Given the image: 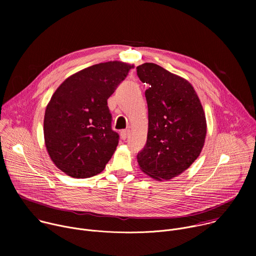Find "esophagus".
Here are the masks:
<instances>
[{
  "mask_svg": "<svg viewBox=\"0 0 256 256\" xmlns=\"http://www.w3.org/2000/svg\"><path fill=\"white\" fill-rule=\"evenodd\" d=\"M128 134H130V130H122L120 132V136H122V140H126L128 136Z\"/></svg>",
  "mask_w": 256,
  "mask_h": 256,
  "instance_id": "obj_1",
  "label": "esophagus"
}]
</instances>
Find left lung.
<instances>
[{
    "label": "left lung",
    "instance_id": "obj_1",
    "mask_svg": "<svg viewBox=\"0 0 256 256\" xmlns=\"http://www.w3.org/2000/svg\"><path fill=\"white\" fill-rule=\"evenodd\" d=\"M148 104L147 142L136 159L142 172L169 180L186 171L200 156L206 134L202 103L192 84L162 66H136Z\"/></svg>",
    "mask_w": 256,
    "mask_h": 256
}]
</instances>
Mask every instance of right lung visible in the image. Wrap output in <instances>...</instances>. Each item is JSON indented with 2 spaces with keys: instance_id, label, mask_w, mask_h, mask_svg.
<instances>
[{
  "instance_id": "obj_1",
  "label": "right lung",
  "mask_w": 256,
  "mask_h": 256,
  "mask_svg": "<svg viewBox=\"0 0 256 256\" xmlns=\"http://www.w3.org/2000/svg\"><path fill=\"white\" fill-rule=\"evenodd\" d=\"M132 68L118 60L91 66L66 79L52 96L44 122L46 147L66 175L92 177L112 157L120 136L112 128L107 99Z\"/></svg>"
}]
</instances>
